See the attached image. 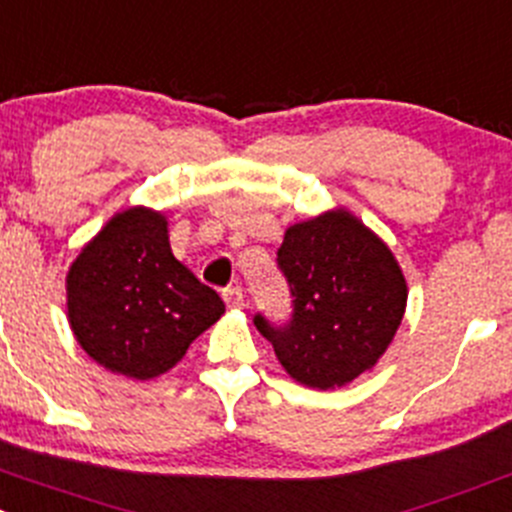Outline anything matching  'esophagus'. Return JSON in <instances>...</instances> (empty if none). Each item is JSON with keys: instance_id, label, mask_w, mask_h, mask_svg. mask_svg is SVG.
Masks as SVG:
<instances>
[{"instance_id": "obj_1", "label": "esophagus", "mask_w": 512, "mask_h": 512, "mask_svg": "<svg viewBox=\"0 0 512 512\" xmlns=\"http://www.w3.org/2000/svg\"><path fill=\"white\" fill-rule=\"evenodd\" d=\"M224 303L229 308H242L245 305V295H242V288H227L224 290Z\"/></svg>"}]
</instances>
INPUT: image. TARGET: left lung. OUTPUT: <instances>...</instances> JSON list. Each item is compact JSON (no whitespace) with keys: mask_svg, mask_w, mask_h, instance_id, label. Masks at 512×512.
<instances>
[{"mask_svg":"<svg viewBox=\"0 0 512 512\" xmlns=\"http://www.w3.org/2000/svg\"><path fill=\"white\" fill-rule=\"evenodd\" d=\"M278 265L293 293V321L255 326L290 379L341 389L374 369L407 310V278L394 252L356 214L336 207L285 229Z\"/></svg>","mask_w":512,"mask_h":512,"instance_id":"left-lung-1","label":"left lung"}]
</instances>
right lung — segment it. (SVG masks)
Here are the masks:
<instances>
[{"instance_id": "add662e5", "label": "right lung", "mask_w": 512, "mask_h": 512, "mask_svg": "<svg viewBox=\"0 0 512 512\" xmlns=\"http://www.w3.org/2000/svg\"><path fill=\"white\" fill-rule=\"evenodd\" d=\"M65 290L80 348L136 381L174 369L224 315L222 298L171 252L166 214L141 204L100 227L70 265Z\"/></svg>"}]
</instances>
